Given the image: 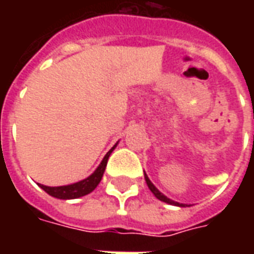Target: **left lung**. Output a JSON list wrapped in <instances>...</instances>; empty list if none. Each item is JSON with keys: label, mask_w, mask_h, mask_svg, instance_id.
Wrapping results in <instances>:
<instances>
[{"label": "left lung", "mask_w": 254, "mask_h": 254, "mask_svg": "<svg viewBox=\"0 0 254 254\" xmlns=\"http://www.w3.org/2000/svg\"><path fill=\"white\" fill-rule=\"evenodd\" d=\"M144 178H145V182H147V185H148L149 190L152 191V193L155 194V197H156V198H159L160 201H165V202H167V204H171V205H177V207H185V204H180V202L173 201V200H170L169 197H166L163 193H160V191L158 190L156 188H155L154 184L149 181V178L147 177V174H144ZM187 207H188V205H187Z\"/></svg>", "instance_id": "left-lung-1"}]
</instances>
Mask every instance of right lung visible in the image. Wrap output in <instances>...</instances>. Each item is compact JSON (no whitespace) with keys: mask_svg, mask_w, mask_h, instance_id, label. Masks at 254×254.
Wrapping results in <instances>:
<instances>
[{"mask_svg":"<svg viewBox=\"0 0 254 254\" xmlns=\"http://www.w3.org/2000/svg\"><path fill=\"white\" fill-rule=\"evenodd\" d=\"M117 144L105 155V158L100 162L98 169L88 178H85L83 181H78L76 184H70V185H65V187H46V185H42V184H38V185L46 191L47 194L56 197V198H61V200H72V198H78V197H83L85 194H88V193H91L95 188L99 185L100 180L103 177V173H105L106 166H107L109 156L114 151Z\"/></svg>","mask_w":254,"mask_h":254,"instance_id":"add662e5","label":"right lung"}]
</instances>
